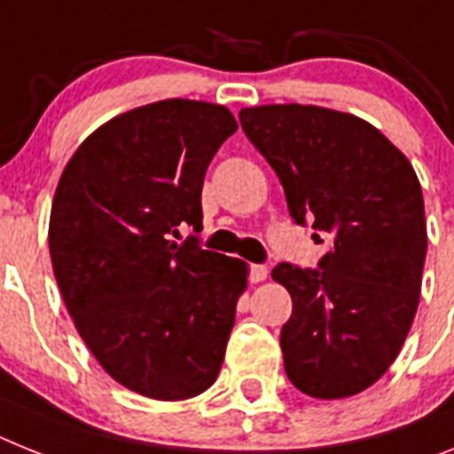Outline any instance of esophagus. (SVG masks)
Instances as JSON below:
<instances>
[{
	"mask_svg": "<svg viewBox=\"0 0 454 454\" xmlns=\"http://www.w3.org/2000/svg\"><path fill=\"white\" fill-rule=\"evenodd\" d=\"M268 268L265 265H249V279L251 284H261V281L268 279Z\"/></svg>",
	"mask_w": 454,
	"mask_h": 454,
	"instance_id": "1",
	"label": "esophagus"
}]
</instances>
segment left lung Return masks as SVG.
I'll list each match as a JSON object with an SVG mask.
<instances>
[{
	"instance_id": "obj_1",
	"label": "left lung",
	"mask_w": 454,
	"mask_h": 454,
	"mask_svg": "<svg viewBox=\"0 0 454 454\" xmlns=\"http://www.w3.org/2000/svg\"><path fill=\"white\" fill-rule=\"evenodd\" d=\"M239 121L295 223L311 221L333 239L318 270H272L293 300L281 327L286 374L309 397H353L395 363L420 302L427 223L418 175L379 129L348 113L274 104L242 108Z\"/></svg>"
}]
</instances>
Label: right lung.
<instances>
[{
  "label": "right lung",
  "instance_id": "1",
  "mask_svg": "<svg viewBox=\"0 0 454 454\" xmlns=\"http://www.w3.org/2000/svg\"><path fill=\"white\" fill-rule=\"evenodd\" d=\"M235 131L226 106H140L87 136L57 184L48 245L64 304L98 364L143 397H196L221 372L249 270L170 235L203 228L205 173Z\"/></svg>",
  "mask_w": 454,
  "mask_h": 454
}]
</instances>
